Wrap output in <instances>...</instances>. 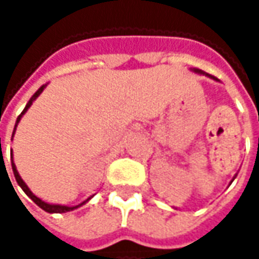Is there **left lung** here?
I'll return each mask as SVG.
<instances>
[{
  "instance_id": "1",
  "label": "left lung",
  "mask_w": 259,
  "mask_h": 259,
  "mask_svg": "<svg viewBox=\"0 0 259 259\" xmlns=\"http://www.w3.org/2000/svg\"><path fill=\"white\" fill-rule=\"evenodd\" d=\"M190 70H192V72H194V73H197V75H204V76H207V77H210V79H214V80H218L216 77H213V76H210V75H207V73H204L203 70H200V69H196V67H193V69H190ZM235 177H236V174H235ZM235 177L232 179V180H231V183L234 182Z\"/></svg>"
}]
</instances>
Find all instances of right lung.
Segmentation results:
<instances>
[{"label": "right lung", "instance_id": "right-lung-1", "mask_svg": "<svg viewBox=\"0 0 259 259\" xmlns=\"http://www.w3.org/2000/svg\"><path fill=\"white\" fill-rule=\"evenodd\" d=\"M46 86H47V83L46 85H41L40 88H38V91L35 92L31 98H30V101L27 102V105H25V108L23 109V112L21 114L18 115V118H17V121H15V126H14V131H13V137H14L15 134V130H17V125H18V122H20V119L23 118V115L28 111V108L33 105V102H34L35 99L40 96V94L43 92L46 89ZM11 141H13V138H11ZM11 167H13V173H14V177H15V180H17V183H18V186L24 190V193L34 202L38 207H41L43 210H46V212H49V213H66V212H70V210H75V209H77V207H80V206H83V204L86 203V202H89L94 196H91V197H88L86 200H83L82 203H79V204H76V206H66V204H56V203H47V202H45V200H41L40 197H37L30 189H28V186L25 184V182L21 179V176H20V173L17 171V167H15L14 164V160H13V150H11Z\"/></svg>", "mask_w": 259, "mask_h": 259}]
</instances>
